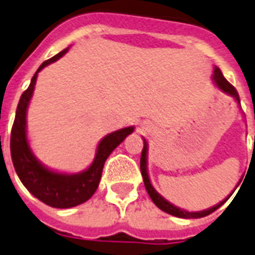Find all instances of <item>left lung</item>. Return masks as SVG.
Segmentation results:
<instances>
[{"mask_svg": "<svg viewBox=\"0 0 255 255\" xmlns=\"http://www.w3.org/2000/svg\"><path fill=\"white\" fill-rule=\"evenodd\" d=\"M213 79L216 82V85L218 86V88H221L222 91L226 92V94H229V95L234 96L236 100H237L238 103H240V96H238V92L237 90L234 88V86H232L229 82L226 81L225 77L222 75L221 70L216 67L214 69V75H213ZM255 139V137H254ZM140 170H141V176H143V180H144V185H145V189H147L148 194H149V197L152 198V201L155 202V205L157 208H160L161 210H164L165 213L168 214H172L174 217H180V218H201V217H205V216H209L210 213H213L214 210H217L218 208L221 205H224L229 197L232 196L233 193H230V196L226 200H224L222 202H220L218 205L213 206V208H210V209H206V210H202V212H186V210H182L177 206L172 205L170 202H168L167 200H164L161 196H160L155 189H153V186L151 185V181H149V177H148V173H147V143H145V140H144V147H143V151H141V157H140ZM241 182V181H240ZM238 182V184H240Z\"/></svg>", "mask_w": 255, "mask_h": 255, "instance_id": "1", "label": "left lung"}]
</instances>
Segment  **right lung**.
I'll use <instances>...</instances> for the list:
<instances>
[{"instance_id":"right-lung-1","label":"right lung","mask_w":255,"mask_h":255,"mask_svg":"<svg viewBox=\"0 0 255 255\" xmlns=\"http://www.w3.org/2000/svg\"><path fill=\"white\" fill-rule=\"evenodd\" d=\"M67 50L69 47L43 62L37 70V73L34 74L30 86L27 90L23 91L21 99L18 102L15 119H14L11 135H10L11 160H13L14 169L17 172L22 184L30 193L35 196L38 200H41L42 202H45L46 205L53 206V208H62V209L83 204L95 193L99 185L100 177H102L104 161L107 160L110 153L133 131V127H127L106 136L98 145V152H96L95 160L91 164V167L82 173H55V172L46 169L34 157L27 144V139H26V110L29 106L30 98L33 95L38 73L45 66L59 59L63 54H66Z\"/></svg>"}]
</instances>
